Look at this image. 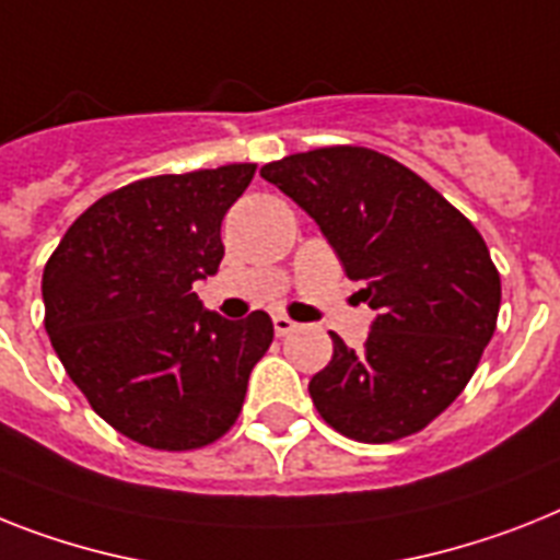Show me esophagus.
Here are the masks:
<instances>
[{
	"label": "esophagus",
	"instance_id": "esophagus-1",
	"mask_svg": "<svg viewBox=\"0 0 560 560\" xmlns=\"http://www.w3.org/2000/svg\"><path fill=\"white\" fill-rule=\"evenodd\" d=\"M275 331L277 337H289L291 331H298V323L285 317V314H275Z\"/></svg>",
	"mask_w": 560,
	"mask_h": 560
}]
</instances>
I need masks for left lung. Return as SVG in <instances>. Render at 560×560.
<instances>
[{
    "label": "left lung",
    "mask_w": 560,
    "mask_h": 560,
    "mask_svg": "<svg viewBox=\"0 0 560 560\" xmlns=\"http://www.w3.org/2000/svg\"><path fill=\"white\" fill-rule=\"evenodd\" d=\"M360 280L377 312L363 349L335 335L329 366L308 381L340 435H415L455 400L495 335L501 277L469 220L427 179L372 148L331 145L262 165Z\"/></svg>",
    "instance_id": "left-lung-1"
}]
</instances>
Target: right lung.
<instances>
[{
  "label": "right lung",
  "instance_id": "1",
  "mask_svg": "<svg viewBox=\"0 0 560 560\" xmlns=\"http://www.w3.org/2000/svg\"><path fill=\"white\" fill-rule=\"evenodd\" d=\"M254 168L163 174L105 194L45 266L54 352L91 409L142 446L186 452L223 438L271 346L269 314L225 320L191 289L217 275L220 225Z\"/></svg>",
  "mask_w": 560,
  "mask_h": 560
}]
</instances>
